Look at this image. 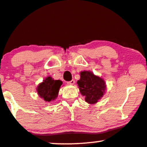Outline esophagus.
<instances>
[{
  "label": "esophagus",
  "instance_id": "esophagus-1",
  "mask_svg": "<svg viewBox=\"0 0 147 147\" xmlns=\"http://www.w3.org/2000/svg\"><path fill=\"white\" fill-rule=\"evenodd\" d=\"M75 84V80H72L69 81V82H67V84L69 85H74Z\"/></svg>",
  "mask_w": 147,
  "mask_h": 147
}]
</instances>
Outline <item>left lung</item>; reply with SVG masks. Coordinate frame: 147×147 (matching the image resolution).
<instances>
[{
  "instance_id": "8db88e82",
  "label": "left lung",
  "mask_w": 147,
  "mask_h": 147,
  "mask_svg": "<svg viewBox=\"0 0 147 147\" xmlns=\"http://www.w3.org/2000/svg\"><path fill=\"white\" fill-rule=\"evenodd\" d=\"M80 74V79L77 82L80 93L85 97L84 100L88 104H97L106 93V82L90 71H83Z\"/></svg>"
}]
</instances>
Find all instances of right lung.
<instances>
[{
    "instance_id": "obj_1",
    "label": "right lung",
    "mask_w": 147,
    "mask_h": 147,
    "mask_svg": "<svg viewBox=\"0 0 147 147\" xmlns=\"http://www.w3.org/2000/svg\"><path fill=\"white\" fill-rule=\"evenodd\" d=\"M63 82L59 80H54L51 76L47 77L39 83L37 87L38 95L46 102H51L57 98L59 89Z\"/></svg>"
}]
</instances>
